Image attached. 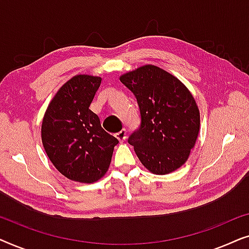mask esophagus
<instances>
[{
    "mask_svg": "<svg viewBox=\"0 0 249 249\" xmlns=\"http://www.w3.org/2000/svg\"><path fill=\"white\" fill-rule=\"evenodd\" d=\"M115 137H117L120 142H124V139L127 138V130H125L124 128V129H121L120 131H119V132H117V134H115Z\"/></svg>",
    "mask_w": 249,
    "mask_h": 249,
    "instance_id": "obj_1",
    "label": "esophagus"
}]
</instances>
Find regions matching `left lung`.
<instances>
[{"label": "left lung", "instance_id": "8db88e82", "mask_svg": "<svg viewBox=\"0 0 249 249\" xmlns=\"http://www.w3.org/2000/svg\"><path fill=\"white\" fill-rule=\"evenodd\" d=\"M137 98L142 124L128 139L142 164L168 175L186 163L196 144L200 117L196 101L178 78L146 64L120 76Z\"/></svg>", "mask_w": 249, "mask_h": 249}]
</instances>
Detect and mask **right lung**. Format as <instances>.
<instances>
[{
  "label": "right lung",
  "instance_id": "1",
  "mask_svg": "<svg viewBox=\"0 0 249 249\" xmlns=\"http://www.w3.org/2000/svg\"><path fill=\"white\" fill-rule=\"evenodd\" d=\"M101 81L89 74L72 77L56 91L43 118L42 142L50 161L61 175L77 182L100 180L119 142L89 110Z\"/></svg>",
  "mask_w": 249,
  "mask_h": 249
}]
</instances>
